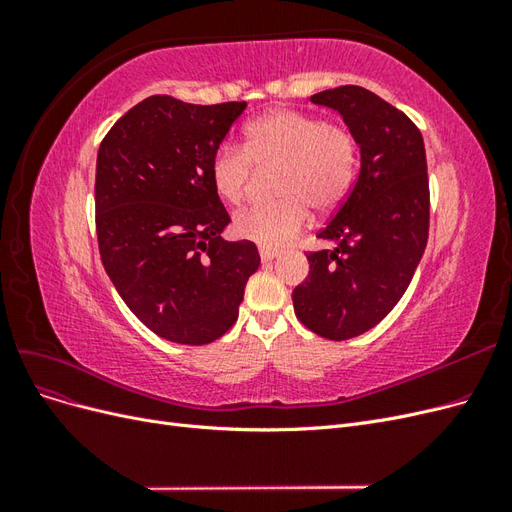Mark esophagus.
<instances>
[{
    "label": "esophagus",
    "instance_id": "obj_1",
    "mask_svg": "<svg viewBox=\"0 0 512 512\" xmlns=\"http://www.w3.org/2000/svg\"><path fill=\"white\" fill-rule=\"evenodd\" d=\"M277 256H280V252H277V250H271V247H260V260L262 262H271Z\"/></svg>",
    "mask_w": 512,
    "mask_h": 512
}]
</instances>
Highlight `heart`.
<instances>
[{"instance_id": "obj_1", "label": "heart", "mask_w": 512, "mask_h": 512, "mask_svg": "<svg viewBox=\"0 0 512 512\" xmlns=\"http://www.w3.org/2000/svg\"><path fill=\"white\" fill-rule=\"evenodd\" d=\"M252 164L275 166V203L252 205L237 213L235 232L265 247L290 241L318 213L335 209L348 196L356 175V141L348 128L324 123L294 108H275L250 121L243 130V149L222 145L211 158L213 188L237 205L250 190Z\"/></svg>"}]
</instances>
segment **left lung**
<instances>
[{
    "instance_id": "left-lung-1",
    "label": "left lung",
    "mask_w": 512,
    "mask_h": 512,
    "mask_svg": "<svg viewBox=\"0 0 512 512\" xmlns=\"http://www.w3.org/2000/svg\"><path fill=\"white\" fill-rule=\"evenodd\" d=\"M342 115L361 151L352 192L318 239L333 250L307 254L309 275L292 290L294 314L309 331L342 342L365 331L404 297L429 235L423 136L369 89L344 85L312 98Z\"/></svg>"
}]
</instances>
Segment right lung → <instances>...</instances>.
<instances>
[{
    "instance_id": "right-lung-1",
    "label": "right lung",
    "mask_w": 512,
    "mask_h": 512,
    "mask_svg": "<svg viewBox=\"0 0 512 512\" xmlns=\"http://www.w3.org/2000/svg\"><path fill=\"white\" fill-rule=\"evenodd\" d=\"M245 102H138L108 130L96 164L102 265L149 331L205 346L239 316L260 267L252 241H224L230 218L211 181V158Z\"/></svg>"
}]
</instances>
